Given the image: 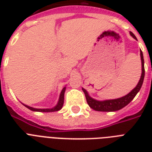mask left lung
<instances>
[{
  "mask_svg": "<svg viewBox=\"0 0 152 152\" xmlns=\"http://www.w3.org/2000/svg\"><path fill=\"white\" fill-rule=\"evenodd\" d=\"M130 34L132 35L135 39H137L136 36L132 32H130ZM140 57H141V63H142V74L139 83L137 85V87L133 89V90L129 92L128 95L120 99H111V100H106V101H97L95 100L92 98H91L88 95V92L85 89L82 88L84 95H85L86 100L87 102L91 108L95 110L96 111H102V112H112V111H117L119 110L125 106H127L128 104L130 102L132 101L137 95V94L139 92L140 88L142 87L143 82H144V73H145V70H144V56H143V53L140 50Z\"/></svg>",
  "mask_w": 152,
  "mask_h": 152,
  "instance_id": "1",
  "label": "left lung"
}]
</instances>
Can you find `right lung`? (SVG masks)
I'll list each match as a JSON object with an SVG mask.
<instances>
[{
    "instance_id": "1",
    "label": "right lung",
    "mask_w": 152,
    "mask_h": 152,
    "mask_svg": "<svg viewBox=\"0 0 152 152\" xmlns=\"http://www.w3.org/2000/svg\"><path fill=\"white\" fill-rule=\"evenodd\" d=\"M64 91H65V87H64L63 89H62L61 92V95H60L59 98V101H58V103L55 107L52 109H35V108H32L31 106H26L24 105L27 108H28L31 110L33 111H38V112H54V111H58L60 110L62 108L63 106V104H64Z\"/></svg>"
}]
</instances>
